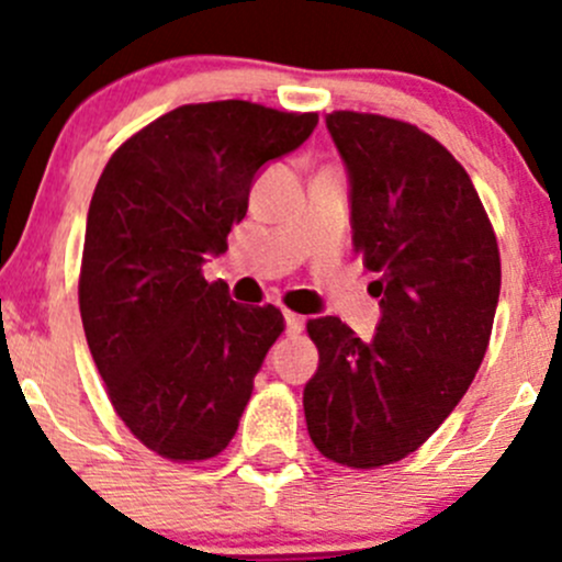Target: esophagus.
<instances>
[{
	"label": "esophagus",
	"mask_w": 562,
	"mask_h": 562,
	"mask_svg": "<svg viewBox=\"0 0 562 562\" xmlns=\"http://www.w3.org/2000/svg\"><path fill=\"white\" fill-rule=\"evenodd\" d=\"M285 326L288 334H302L304 331V317L296 313H285Z\"/></svg>",
	"instance_id": "esophagus-1"
}]
</instances>
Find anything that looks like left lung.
Instances as JSON below:
<instances>
[{
    "instance_id": "obj_1",
    "label": "left lung",
    "mask_w": 562,
    "mask_h": 562,
    "mask_svg": "<svg viewBox=\"0 0 562 562\" xmlns=\"http://www.w3.org/2000/svg\"><path fill=\"white\" fill-rule=\"evenodd\" d=\"M326 127L383 315L367 342L334 315L307 323L317 372L304 418L323 457L375 470L427 443L473 383L501 296V249L468 171L432 135L359 111H331Z\"/></svg>"
}]
</instances>
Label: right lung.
<instances>
[{"label": "right lung", "instance_id": "obj_1", "mask_svg": "<svg viewBox=\"0 0 562 562\" xmlns=\"http://www.w3.org/2000/svg\"><path fill=\"white\" fill-rule=\"evenodd\" d=\"M315 124L317 113L247 100L179 105L130 135L94 187L78 277L83 331L116 416L162 459L201 462L234 440L285 331L274 304H236L201 266L228 249L258 168Z\"/></svg>", "mask_w": 562, "mask_h": 562}]
</instances>
